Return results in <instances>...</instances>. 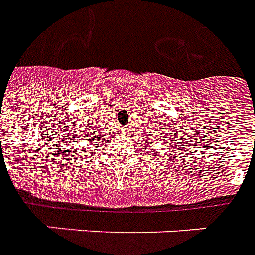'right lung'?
<instances>
[{
	"label": "right lung",
	"mask_w": 255,
	"mask_h": 255,
	"mask_svg": "<svg viewBox=\"0 0 255 255\" xmlns=\"http://www.w3.org/2000/svg\"><path fill=\"white\" fill-rule=\"evenodd\" d=\"M88 133H90V135H88L87 133V135L85 136V139H86V141H87V144H90L87 148H91L92 144H95V141H98V136L92 135V132H88Z\"/></svg>",
	"instance_id": "1"
}]
</instances>
